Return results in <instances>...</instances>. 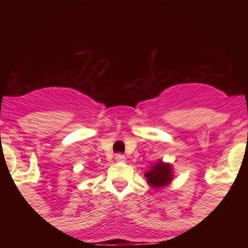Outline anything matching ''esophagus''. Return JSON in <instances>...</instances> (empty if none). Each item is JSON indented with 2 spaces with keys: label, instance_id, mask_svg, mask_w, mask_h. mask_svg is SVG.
I'll return each mask as SVG.
<instances>
[{
  "label": "esophagus",
  "instance_id": "esophagus-1",
  "mask_svg": "<svg viewBox=\"0 0 248 248\" xmlns=\"http://www.w3.org/2000/svg\"><path fill=\"white\" fill-rule=\"evenodd\" d=\"M115 159H116L117 162H124V159H126V157H124L122 154H116L115 155Z\"/></svg>",
  "mask_w": 248,
  "mask_h": 248
}]
</instances>
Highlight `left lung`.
<instances>
[{"label": "left lung", "instance_id": "left-lung-1", "mask_svg": "<svg viewBox=\"0 0 248 248\" xmlns=\"http://www.w3.org/2000/svg\"><path fill=\"white\" fill-rule=\"evenodd\" d=\"M145 176H146L147 182L152 187L159 188V187L166 186L172 180L171 167L169 164L163 163V162H158L152 167L151 170L145 172Z\"/></svg>", "mask_w": 248, "mask_h": 248}]
</instances>
